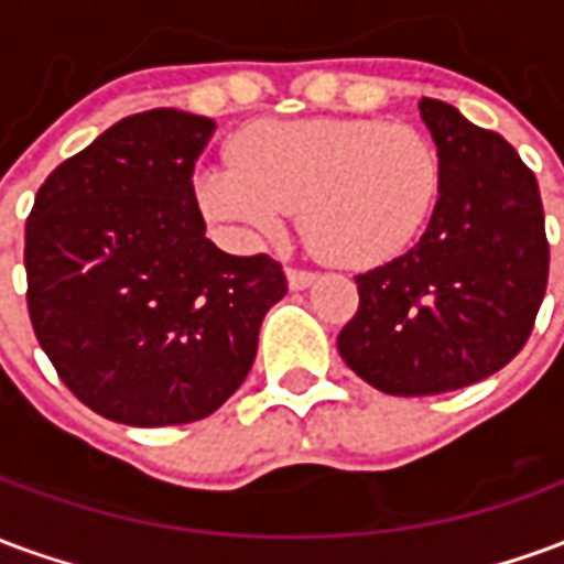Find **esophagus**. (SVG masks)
Returning a JSON list of instances; mask_svg holds the SVG:
<instances>
[{"label":"esophagus","mask_w":564,"mask_h":564,"mask_svg":"<svg viewBox=\"0 0 564 564\" xmlns=\"http://www.w3.org/2000/svg\"><path fill=\"white\" fill-rule=\"evenodd\" d=\"M317 281V274L307 269H286V283H290V290H305L311 283Z\"/></svg>","instance_id":"esophagus-1"}]
</instances>
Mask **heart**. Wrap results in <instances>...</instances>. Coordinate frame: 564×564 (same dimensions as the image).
<instances>
[{"label":"heart","mask_w":564,"mask_h":564,"mask_svg":"<svg viewBox=\"0 0 564 564\" xmlns=\"http://www.w3.org/2000/svg\"><path fill=\"white\" fill-rule=\"evenodd\" d=\"M232 165L196 177L208 220L259 241L299 210L305 245L332 265L366 269L399 257L435 208L441 160L411 123L269 120L229 144Z\"/></svg>","instance_id":"heart-1"}]
</instances>
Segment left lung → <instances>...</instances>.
<instances>
[{"label":"left lung","mask_w":564,"mask_h":564,"mask_svg":"<svg viewBox=\"0 0 564 564\" xmlns=\"http://www.w3.org/2000/svg\"><path fill=\"white\" fill-rule=\"evenodd\" d=\"M441 196L408 253L356 274L338 335L347 366L387 395H437L496 375L532 335L550 274L532 169L498 132L447 102H420Z\"/></svg>","instance_id":"8db88e82"}]
</instances>
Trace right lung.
I'll return each instance as SVG.
<instances>
[{
  "label": "right lung",
  "instance_id": "right-lung-1",
  "mask_svg": "<svg viewBox=\"0 0 564 564\" xmlns=\"http://www.w3.org/2000/svg\"><path fill=\"white\" fill-rule=\"evenodd\" d=\"M214 120L174 108L123 117L59 162L26 220V305L56 375L123 425L214 414L257 359L286 295L269 253L205 238L193 165Z\"/></svg>",
  "mask_w": 564,
  "mask_h": 564
}]
</instances>
